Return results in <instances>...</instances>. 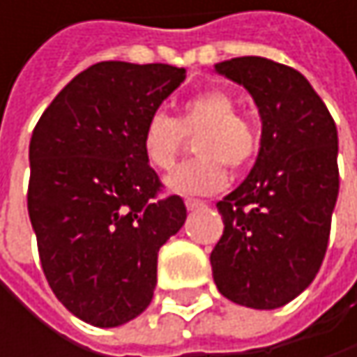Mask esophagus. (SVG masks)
Returning a JSON list of instances; mask_svg holds the SVG:
<instances>
[{
  "label": "esophagus",
  "instance_id": "esophagus-1",
  "mask_svg": "<svg viewBox=\"0 0 357 357\" xmlns=\"http://www.w3.org/2000/svg\"><path fill=\"white\" fill-rule=\"evenodd\" d=\"M185 206H188V211H196V208H202L204 202L196 200V198H185Z\"/></svg>",
  "mask_w": 357,
  "mask_h": 357
}]
</instances>
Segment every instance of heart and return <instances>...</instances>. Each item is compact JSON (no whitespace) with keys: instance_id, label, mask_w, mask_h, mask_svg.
<instances>
[{"instance_id":"heart-1","label":"heart","mask_w":357,"mask_h":357,"mask_svg":"<svg viewBox=\"0 0 357 357\" xmlns=\"http://www.w3.org/2000/svg\"><path fill=\"white\" fill-rule=\"evenodd\" d=\"M231 93L206 89L188 97L178 117L153 113L140 136L146 163L157 172L174 169L185 138L194 140L196 159L179 165L167 185L181 194H213L227 183V169L242 172L260 153V130L248 115L238 113Z\"/></svg>"}]
</instances>
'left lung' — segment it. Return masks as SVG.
<instances>
[{
    "label": "left lung",
    "instance_id": "1",
    "mask_svg": "<svg viewBox=\"0 0 357 357\" xmlns=\"http://www.w3.org/2000/svg\"><path fill=\"white\" fill-rule=\"evenodd\" d=\"M215 70L248 89L262 138L248 178L217 202L225 229L211 252L213 279L227 300L273 310L321 271L339 194L337 126L289 66L248 55Z\"/></svg>",
    "mask_w": 357,
    "mask_h": 357
}]
</instances>
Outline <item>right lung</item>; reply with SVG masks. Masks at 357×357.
<instances>
[{
	"mask_svg": "<svg viewBox=\"0 0 357 357\" xmlns=\"http://www.w3.org/2000/svg\"><path fill=\"white\" fill-rule=\"evenodd\" d=\"M169 63L101 61L43 111L31 138L29 215L43 273L80 321L117 326L153 300L157 256L185 221L146 163V119L178 89Z\"/></svg>",
	"mask_w": 357,
	"mask_h": 357,
	"instance_id": "obj_1",
	"label": "right lung"
}]
</instances>
